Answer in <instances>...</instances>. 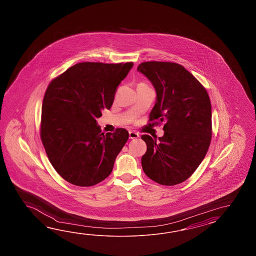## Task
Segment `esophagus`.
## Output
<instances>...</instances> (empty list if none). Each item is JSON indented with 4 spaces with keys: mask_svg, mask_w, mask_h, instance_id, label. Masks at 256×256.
<instances>
[{
    "mask_svg": "<svg viewBox=\"0 0 256 256\" xmlns=\"http://www.w3.org/2000/svg\"><path fill=\"white\" fill-rule=\"evenodd\" d=\"M139 137H140L139 134L136 132L134 130H130V132H129V138H130V139H137V138H139Z\"/></svg>",
    "mask_w": 256,
    "mask_h": 256,
    "instance_id": "34e87169",
    "label": "esophagus"
}]
</instances>
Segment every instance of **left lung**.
I'll return each instance as SVG.
<instances>
[{
	"instance_id": "obj_1",
	"label": "left lung",
	"mask_w": 256,
	"mask_h": 256,
	"mask_svg": "<svg viewBox=\"0 0 256 256\" xmlns=\"http://www.w3.org/2000/svg\"><path fill=\"white\" fill-rule=\"evenodd\" d=\"M156 93L150 120H166L164 136H142L147 146L142 170L158 184L174 186L195 172L212 140V104L207 90L184 66L150 61L138 66Z\"/></svg>"
}]
</instances>
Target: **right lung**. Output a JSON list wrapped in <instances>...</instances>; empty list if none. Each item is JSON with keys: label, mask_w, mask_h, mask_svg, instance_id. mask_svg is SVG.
<instances>
[{"label": "right lung", "mask_w": 256, "mask_h": 256, "mask_svg": "<svg viewBox=\"0 0 256 256\" xmlns=\"http://www.w3.org/2000/svg\"><path fill=\"white\" fill-rule=\"evenodd\" d=\"M132 66V62L78 63L49 84L41 140L53 168L70 184L90 186L112 173L129 134L119 128L104 134L97 119L110 109L116 88Z\"/></svg>", "instance_id": "add662e5"}]
</instances>
